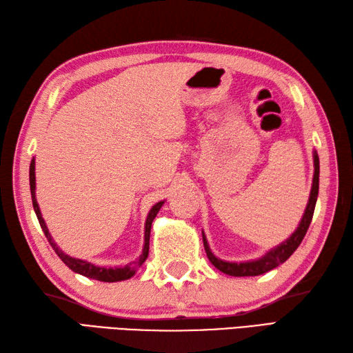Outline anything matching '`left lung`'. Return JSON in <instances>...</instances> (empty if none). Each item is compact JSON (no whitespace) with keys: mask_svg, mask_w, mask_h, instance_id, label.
<instances>
[{"mask_svg":"<svg viewBox=\"0 0 353 353\" xmlns=\"http://www.w3.org/2000/svg\"><path fill=\"white\" fill-rule=\"evenodd\" d=\"M319 174H320V165H319V156L317 153L314 152V179H312V188H311V194H310V200L308 205H306L305 214L302 216V221L299 224V228L296 229L294 234H292L287 241H283L281 245H277L276 249L270 250L265 256H262L256 261H249V262H226L221 261L216 256H214V253L211 252L208 245V241L203 234V244H205V250L209 261L212 262V265L215 268H219L220 272L226 273L229 276H259L264 274L270 270L276 268L277 265H281L282 262L287 261L292 253L296 252V249L301 245L303 236L306 235V230H308L312 215H314V209H316V201L319 197Z\"/></svg>","mask_w":353,"mask_h":353,"instance_id":"obj_1","label":"left lung"}]
</instances>
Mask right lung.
Returning <instances> with one entry per match:
<instances>
[{
  "instance_id": "right-lung-1",
  "label": "right lung",
  "mask_w": 353,
  "mask_h": 353,
  "mask_svg": "<svg viewBox=\"0 0 353 353\" xmlns=\"http://www.w3.org/2000/svg\"><path fill=\"white\" fill-rule=\"evenodd\" d=\"M34 188H36V179H34V159H32V163H30V191H32V200H33V208H34V212L37 220H39L41 228L43 230L45 236H47L48 243L51 244L52 250L57 253V256L61 258L66 265H68L72 272H76L79 274H83L86 277H91V279H97V281H101V282H118V281H125V279H130V277L134 274V272L144 264V261L148 256V245H150V230H152V223L154 220V216L159 212L161 206L163 205V201H159V203H156L152 211L148 212L147 216V221H145V239H144V249H142V254L141 256L132 262V264L125 265V267H117V268H104V267H97L91 262H86V261H81V259H76V258H71L68 254H65L59 247L52 241V238L50 235V232L45 226V221L41 215L39 211V206H37V201H36V196H34Z\"/></svg>"
}]
</instances>
